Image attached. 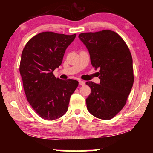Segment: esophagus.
<instances>
[{
    "label": "esophagus",
    "mask_w": 153,
    "mask_h": 153,
    "mask_svg": "<svg viewBox=\"0 0 153 153\" xmlns=\"http://www.w3.org/2000/svg\"><path fill=\"white\" fill-rule=\"evenodd\" d=\"M85 84H86V82L84 81H83V80H81V79L79 80V84L80 86H84Z\"/></svg>",
    "instance_id": "esophagus-1"
}]
</instances>
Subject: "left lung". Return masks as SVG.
I'll list each match as a JSON object with an SVG mask.
<instances>
[{
  "label": "left lung",
  "mask_w": 153,
  "mask_h": 153,
  "mask_svg": "<svg viewBox=\"0 0 153 153\" xmlns=\"http://www.w3.org/2000/svg\"><path fill=\"white\" fill-rule=\"evenodd\" d=\"M78 38L86 46L92 65L99 68L100 84L87 82L91 93L88 111L94 117L112 119L125 106L134 84L133 61L128 46L111 30L82 33Z\"/></svg>",
  "instance_id": "obj_1"
}]
</instances>
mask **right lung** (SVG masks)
Segmentation results:
<instances>
[{"mask_svg": "<svg viewBox=\"0 0 153 153\" xmlns=\"http://www.w3.org/2000/svg\"><path fill=\"white\" fill-rule=\"evenodd\" d=\"M76 36L42 32L31 38L22 51L19 72L27 100L44 120L64 115L78 86L76 80L56 78L53 73L61 65L65 50Z\"/></svg>", "mask_w": 153, "mask_h": 153, "instance_id": "right-lung-1", "label": "right lung"}]
</instances>
